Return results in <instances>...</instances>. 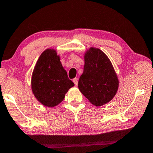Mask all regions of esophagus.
Wrapping results in <instances>:
<instances>
[{
    "label": "esophagus",
    "mask_w": 153,
    "mask_h": 153,
    "mask_svg": "<svg viewBox=\"0 0 153 153\" xmlns=\"http://www.w3.org/2000/svg\"><path fill=\"white\" fill-rule=\"evenodd\" d=\"M73 82H74V84H75V85L76 86H77V84H78V79L77 78H74V79H73Z\"/></svg>",
    "instance_id": "obj_1"
}]
</instances>
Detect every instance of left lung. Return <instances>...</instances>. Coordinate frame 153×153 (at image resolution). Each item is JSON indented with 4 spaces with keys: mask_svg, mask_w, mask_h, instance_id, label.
<instances>
[{
    "mask_svg": "<svg viewBox=\"0 0 153 153\" xmlns=\"http://www.w3.org/2000/svg\"><path fill=\"white\" fill-rule=\"evenodd\" d=\"M119 84L107 56L100 49L90 48L85 54L84 71L78 81L81 93L91 104L101 106L114 97Z\"/></svg>",
    "mask_w": 153,
    "mask_h": 153,
    "instance_id": "1",
    "label": "left lung"
}]
</instances>
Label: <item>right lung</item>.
<instances>
[{
  "instance_id": "1",
  "label": "right lung",
  "mask_w": 153,
  "mask_h": 153,
  "mask_svg": "<svg viewBox=\"0 0 153 153\" xmlns=\"http://www.w3.org/2000/svg\"><path fill=\"white\" fill-rule=\"evenodd\" d=\"M32 91L43 105L53 107L59 104L74 83L54 49H46L42 53L34 66L32 76Z\"/></svg>"
}]
</instances>
